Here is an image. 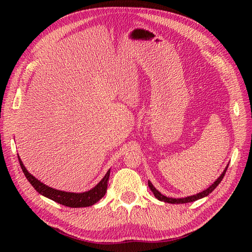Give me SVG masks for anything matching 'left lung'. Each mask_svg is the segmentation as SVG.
<instances>
[{
	"label": "left lung",
	"instance_id": "8db88e82",
	"mask_svg": "<svg viewBox=\"0 0 252 252\" xmlns=\"http://www.w3.org/2000/svg\"><path fill=\"white\" fill-rule=\"evenodd\" d=\"M227 168H228V166L226 167L225 170L223 171V173L220 174V177L215 183H213V184H212L209 188L204 190V191H202V192H200V193L191 195V196L183 197V199H172V197H167V196L163 195L161 192L158 191V190L154 187V185H152L150 182H148V186H149L150 190H151L152 192H154L155 196L157 197V199H158V201H162V202H165V203H170V204H184V203H190V202H193V201H196V200H199V199H202V197L207 196L209 193H211V192L213 191V190H215V189L217 188V186L220 184V181L223 180L224 175H225V173H226Z\"/></svg>",
	"mask_w": 252,
	"mask_h": 252
}]
</instances>
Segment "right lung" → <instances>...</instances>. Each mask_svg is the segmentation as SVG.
I'll use <instances>...</instances> for the list:
<instances>
[{
    "label": "right lung",
    "mask_w": 252,
    "mask_h": 252,
    "mask_svg": "<svg viewBox=\"0 0 252 252\" xmlns=\"http://www.w3.org/2000/svg\"><path fill=\"white\" fill-rule=\"evenodd\" d=\"M18 158H19L21 168H22L23 172H24L26 179L28 180L30 184L33 186V188L36 190V191L40 194L46 196V197H48V199L55 201L61 205L67 206V207H71V208L88 207V206L94 205L97 201H100L105 195L106 191H107V185H108L110 170H108L107 173L105 174V177L102 179V181L98 183L95 187L90 189L89 191L82 192V193L65 192V191H61V190L50 188L45 184H43V183H41L39 180H36L33 175L30 174L26 170L25 166L23 165L20 157H18Z\"/></svg>",
    "instance_id": "add662e5"
}]
</instances>
